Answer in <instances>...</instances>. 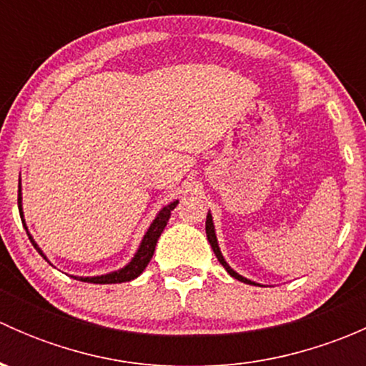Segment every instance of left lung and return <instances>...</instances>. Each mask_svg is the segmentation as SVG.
<instances>
[{
	"label": "left lung",
	"mask_w": 366,
	"mask_h": 366,
	"mask_svg": "<svg viewBox=\"0 0 366 366\" xmlns=\"http://www.w3.org/2000/svg\"><path fill=\"white\" fill-rule=\"evenodd\" d=\"M205 232H207V239H209V242H210V246H212V252L216 253V257H217V260H219V264L223 265L224 269H227V272L228 274L232 276V278H235V280H239V282H242V283H249V285H257V283H253L252 280H248V278H244V276H241V274H237V272L234 271V269L230 267V265L227 264V262H224V258H223V254H221V252H219V246H217V239H216V232H214V223H212V216H207V221H205Z\"/></svg>",
	"instance_id": "8db88e82"
}]
</instances>
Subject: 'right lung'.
I'll use <instances>...</instances> for the list:
<instances>
[{"mask_svg": "<svg viewBox=\"0 0 366 366\" xmlns=\"http://www.w3.org/2000/svg\"><path fill=\"white\" fill-rule=\"evenodd\" d=\"M23 198H21V186H19V197H17V204H19V214H21V219H23ZM177 204L179 202H172L169 205L162 207L159 210V214L156 216V219L152 221V224H150V228L147 230L145 237H143L142 244H139L138 252H136L134 258H132L131 262H129L125 267H122L120 271H114V272H109V274H102V276H86V278H83V276H74L76 280H81V282H86V283H99V285H108V283H124V282H131V280L138 278L139 274L143 272V269L149 265L150 258H152L154 252H156V244H157V239L161 237L162 230H164L166 223H168L169 216H172V210L175 209ZM29 235V234H28ZM29 241H31V244L35 246L36 252L42 254L44 258H46V254L40 252V248L36 246V242L33 241L31 235H29ZM47 260V258H46Z\"/></svg>", "mask_w": 366, "mask_h": 366, "instance_id": "obj_1", "label": "right lung"}]
</instances>
